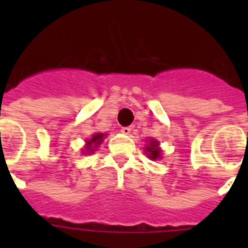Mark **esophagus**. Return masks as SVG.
Instances as JSON below:
<instances>
[{
  "mask_svg": "<svg viewBox=\"0 0 248 248\" xmlns=\"http://www.w3.org/2000/svg\"><path fill=\"white\" fill-rule=\"evenodd\" d=\"M121 131H122V134H124V135H130L132 130H131V127H130V126H126V127L121 128Z\"/></svg>",
  "mask_w": 248,
  "mask_h": 248,
  "instance_id": "esophagus-1",
  "label": "esophagus"
}]
</instances>
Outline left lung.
<instances>
[{
	"instance_id": "8db88e82",
	"label": "left lung",
	"mask_w": 248,
	"mask_h": 248,
	"mask_svg": "<svg viewBox=\"0 0 248 248\" xmlns=\"http://www.w3.org/2000/svg\"><path fill=\"white\" fill-rule=\"evenodd\" d=\"M147 151L149 152V157H151L152 159H155L158 158L159 153H161V151L158 149V141H155V140H152L151 144H149V147L147 148Z\"/></svg>"
}]
</instances>
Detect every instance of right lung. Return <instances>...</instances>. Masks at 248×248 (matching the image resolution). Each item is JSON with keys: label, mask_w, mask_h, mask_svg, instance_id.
Segmentation results:
<instances>
[{"label": "right lung", "mask_w": 248, "mask_h": 248, "mask_svg": "<svg viewBox=\"0 0 248 248\" xmlns=\"http://www.w3.org/2000/svg\"><path fill=\"white\" fill-rule=\"evenodd\" d=\"M103 136H104V134H96V135L93 136V139L90 140V141H87V148H89V151H93V149H91V148H93V147H97V145L101 143Z\"/></svg>", "instance_id": "add662e5"}]
</instances>
